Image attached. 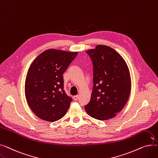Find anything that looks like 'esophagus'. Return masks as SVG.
<instances>
[{"label": "esophagus", "instance_id": "esophagus-1", "mask_svg": "<svg viewBox=\"0 0 158 158\" xmlns=\"http://www.w3.org/2000/svg\"><path fill=\"white\" fill-rule=\"evenodd\" d=\"M78 97H79V96H78V95H75V96H73V100H74V101H77Z\"/></svg>", "mask_w": 158, "mask_h": 158}]
</instances>
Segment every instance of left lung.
<instances>
[{"instance_id":"left-lung-1","label":"left lung","mask_w":158,"mask_h":158,"mask_svg":"<svg viewBox=\"0 0 158 158\" xmlns=\"http://www.w3.org/2000/svg\"><path fill=\"white\" fill-rule=\"evenodd\" d=\"M86 53L93 64V90L87 113L95 119L114 117L126 104L131 92L130 73L126 61L112 48L99 45Z\"/></svg>"}]
</instances>
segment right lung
Returning <instances> with one entry per match:
<instances>
[{
    "mask_svg": "<svg viewBox=\"0 0 158 158\" xmlns=\"http://www.w3.org/2000/svg\"><path fill=\"white\" fill-rule=\"evenodd\" d=\"M77 54L48 49L31 64L25 83V95L30 108L40 118L55 122L68 111L72 98L64 90L63 74Z\"/></svg>",
    "mask_w": 158,
    "mask_h": 158,
    "instance_id": "1",
    "label": "right lung"
}]
</instances>
